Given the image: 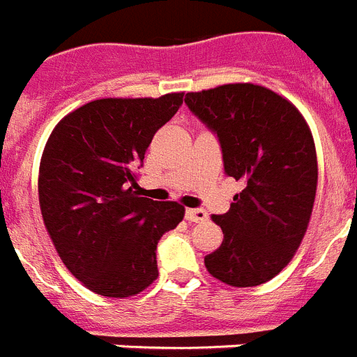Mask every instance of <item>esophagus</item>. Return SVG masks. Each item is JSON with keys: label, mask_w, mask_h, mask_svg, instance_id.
<instances>
[{"label": "esophagus", "mask_w": 357, "mask_h": 357, "mask_svg": "<svg viewBox=\"0 0 357 357\" xmlns=\"http://www.w3.org/2000/svg\"><path fill=\"white\" fill-rule=\"evenodd\" d=\"M185 218L190 222L200 224V222L208 220V213L204 211V209H185Z\"/></svg>", "instance_id": "esophagus-1"}]
</instances>
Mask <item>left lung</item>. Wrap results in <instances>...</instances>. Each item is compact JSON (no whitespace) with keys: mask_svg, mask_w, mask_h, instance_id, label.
<instances>
[{"mask_svg":"<svg viewBox=\"0 0 357 357\" xmlns=\"http://www.w3.org/2000/svg\"><path fill=\"white\" fill-rule=\"evenodd\" d=\"M184 100L218 137L225 173L243 184L229 211L211 216L224 240L204 258L206 269L231 287L261 285L292 260L309 227L318 188L309 124L260 84H222Z\"/></svg>","mask_w":357,"mask_h":357,"instance_id":"left-lung-1","label":"left lung"}]
</instances>
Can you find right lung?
<instances>
[{"label":"right lung","instance_id":"obj_1","mask_svg":"<svg viewBox=\"0 0 357 357\" xmlns=\"http://www.w3.org/2000/svg\"><path fill=\"white\" fill-rule=\"evenodd\" d=\"M184 91L108 97L70 112L39 164V208L57 255L84 287L130 298L157 280V243L184 218L178 202L139 195L137 166Z\"/></svg>","mask_w":357,"mask_h":357}]
</instances>
